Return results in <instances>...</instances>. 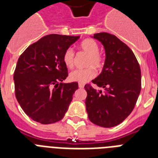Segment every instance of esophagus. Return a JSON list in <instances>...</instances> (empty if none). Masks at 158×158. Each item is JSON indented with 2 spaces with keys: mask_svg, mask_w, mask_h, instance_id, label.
Listing matches in <instances>:
<instances>
[{
  "mask_svg": "<svg viewBox=\"0 0 158 158\" xmlns=\"http://www.w3.org/2000/svg\"><path fill=\"white\" fill-rule=\"evenodd\" d=\"M79 87L80 88V89H83L84 87V84H79Z\"/></svg>",
  "mask_w": 158,
  "mask_h": 158,
  "instance_id": "1",
  "label": "esophagus"
}]
</instances>
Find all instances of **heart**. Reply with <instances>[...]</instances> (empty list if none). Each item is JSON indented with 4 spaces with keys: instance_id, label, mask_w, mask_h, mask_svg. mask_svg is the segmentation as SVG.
<instances>
[{
    "instance_id": "obj_1",
    "label": "heart",
    "mask_w": 158,
    "mask_h": 158,
    "mask_svg": "<svg viewBox=\"0 0 158 158\" xmlns=\"http://www.w3.org/2000/svg\"><path fill=\"white\" fill-rule=\"evenodd\" d=\"M79 49L83 52L89 55L87 59L86 66L84 69H76L71 72L69 75V80L78 83H86L96 76V69H101L103 66V57L99 52V45L96 41L92 38H87L82 41L79 44ZM63 63L68 69H73L74 66V53L71 48L64 51L63 56Z\"/></svg>"
}]
</instances>
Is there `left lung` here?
<instances>
[{
    "label": "left lung",
    "instance_id": "8db88e82",
    "mask_svg": "<svg viewBox=\"0 0 158 158\" xmlns=\"http://www.w3.org/2000/svg\"><path fill=\"white\" fill-rule=\"evenodd\" d=\"M94 38L104 46L106 60L94 84H87L85 100L89 120L102 127L116 126L132 112L141 90V69L132 50L117 37L108 33H95Z\"/></svg>",
    "mask_w": 158,
    "mask_h": 158
}]
</instances>
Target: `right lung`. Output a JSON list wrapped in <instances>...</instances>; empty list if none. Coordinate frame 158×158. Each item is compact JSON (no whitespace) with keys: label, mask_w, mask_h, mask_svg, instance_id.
Masks as SVG:
<instances>
[{"label":"right lung","mask_w":158,"mask_h":158,"mask_svg":"<svg viewBox=\"0 0 158 158\" xmlns=\"http://www.w3.org/2000/svg\"><path fill=\"white\" fill-rule=\"evenodd\" d=\"M79 38L49 34L20 55L14 73L15 92L19 104L32 120L48 125L64 117L79 84L62 83L68 76L62 56Z\"/></svg>","instance_id":"obj_1"}]
</instances>
